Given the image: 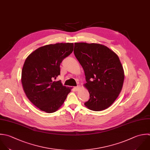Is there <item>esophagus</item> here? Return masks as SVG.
I'll list each match as a JSON object with an SVG mask.
<instances>
[{"label":"esophagus","instance_id":"obj_1","mask_svg":"<svg viewBox=\"0 0 150 150\" xmlns=\"http://www.w3.org/2000/svg\"><path fill=\"white\" fill-rule=\"evenodd\" d=\"M74 88H75V91H78L80 89V86H75V87H74Z\"/></svg>","mask_w":150,"mask_h":150}]
</instances>
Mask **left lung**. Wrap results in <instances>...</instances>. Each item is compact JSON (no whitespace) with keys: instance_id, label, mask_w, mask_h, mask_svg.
<instances>
[{"instance_id":"1","label":"left lung","mask_w":150,"mask_h":150,"mask_svg":"<svg viewBox=\"0 0 150 150\" xmlns=\"http://www.w3.org/2000/svg\"><path fill=\"white\" fill-rule=\"evenodd\" d=\"M74 52L84 70V86L90 94L84 105L93 111L108 108L123 85L125 74L119 57L106 46L96 43L75 42Z\"/></svg>"}]
</instances>
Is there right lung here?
Listing matches in <instances>:
<instances>
[{"mask_svg": "<svg viewBox=\"0 0 150 150\" xmlns=\"http://www.w3.org/2000/svg\"><path fill=\"white\" fill-rule=\"evenodd\" d=\"M73 43H57L41 47L26 58L21 71V83L29 100L42 111L56 112L71 92L61 81L60 64L73 51Z\"/></svg>", "mask_w": 150, "mask_h": 150, "instance_id": "obj_1", "label": "right lung"}]
</instances>
